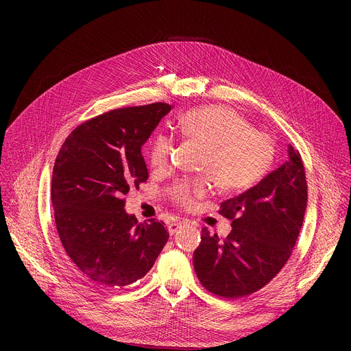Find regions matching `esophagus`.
Wrapping results in <instances>:
<instances>
[{
  "label": "esophagus",
  "instance_id": "esophagus-1",
  "mask_svg": "<svg viewBox=\"0 0 351 351\" xmlns=\"http://www.w3.org/2000/svg\"><path fill=\"white\" fill-rule=\"evenodd\" d=\"M183 226H185V222H180V220H179V222H172L169 226H168V229H169V233L171 234H175L179 229H182Z\"/></svg>",
  "mask_w": 351,
  "mask_h": 351
}]
</instances>
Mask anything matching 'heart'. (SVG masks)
<instances>
[{"label": "heart", "instance_id": "1", "mask_svg": "<svg viewBox=\"0 0 351 351\" xmlns=\"http://www.w3.org/2000/svg\"><path fill=\"white\" fill-rule=\"evenodd\" d=\"M179 132L206 147L200 171L210 176L223 193L243 192L267 172L274 158V142L270 135L252 129L236 110L209 105L195 108L178 121ZM173 141L159 134L154 138L147 159L154 169H165L171 162ZM208 179H185L169 191L171 199L182 208L208 196Z\"/></svg>", "mask_w": 351, "mask_h": 351}]
</instances>
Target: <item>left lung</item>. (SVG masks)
Segmentation results:
<instances>
[{
	"label": "left lung",
	"mask_w": 351,
	"mask_h": 351,
	"mask_svg": "<svg viewBox=\"0 0 351 351\" xmlns=\"http://www.w3.org/2000/svg\"><path fill=\"white\" fill-rule=\"evenodd\" d=\"M287 160L257 185L220 204L232 232L220 241L204 228L193 267L206 290L226 299L245 298L266 286L289 261L307 206L300 154L291 145Z\"/></svg>",
	"instance_id": "8db88e82"
}]
</instances>
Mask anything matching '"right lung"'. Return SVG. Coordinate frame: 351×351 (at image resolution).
Wrapping results in <instances>:
<instances>
[{
	"label": "right lung",
	"mask_w": 351,
	"mask_h": 351,
	"mask_svg": "<svg viewBox=\"0 0 351 351\" xmlns=\"http://www.w3.org/2000/svg\"><path fill=\"white\" fill-rule=\"evenodd\" d=\"M171 109L156 102L92 118L73 129L55 160L51 199L61 243L101 289L142 279L169 239L163 222L128 215L123 196L147 180L141 147Z\"/></svg>",
	"instance_id": "obj_1"
}]
</instances>
